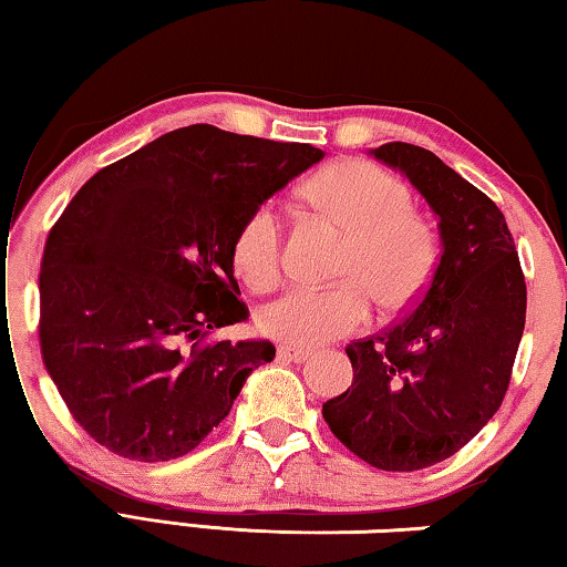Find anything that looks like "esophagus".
I'll use <instances>...</instances> for the list:
<instances>
[{"instance_id":"obj_1","label":"esophagus","mask_w":567,"mask_h":567,"mask_svg":"<svg viewBox=\"0 0 567 567\" xmlns=\"http://www.w3.org/2000/svg\"><path fill=\"white\" fill-rule=\"evenodd\" d=\"M277 354H280L282 360H290V362H305L312 358L310 350H297V348H287V344H282L280 350H277Z\"/></svg>"}]
</instances>
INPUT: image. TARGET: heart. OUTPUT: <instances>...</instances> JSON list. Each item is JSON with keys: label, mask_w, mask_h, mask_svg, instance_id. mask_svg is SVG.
Segmentation results:
<instances>
[{"label": "heart", "mask_w": 567, "mask_h": 567, "mask_svg": "<svg viewBox=\"0 0 567 567\" xmlns=\"http://www.w3.org/2000/svg\"><path fill=\"white\" fill-rule=\"evenodd\" d=\"M307 197L350 235L340 267L342 285L328 290L292 287L260 312V330L287 348L312 350L360 330L370 318V297L380 310L398 312L425 290L435 267L430 229L412 217L408 187L362 159L320 172ZM237 270L267 290L282 272V219L265 203L239 225L233 245Z\"/></svg>", "instance_id": "1"}]
</instances>
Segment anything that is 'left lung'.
<instances>
[{"label":"left lung","instance_id":"8db88e82","mask_svg":"<svg viewBox=\"0 0 567 567\" xmlns=\"http://www.w3.org/2000/svg\"><path fill=\"white\" fill-rule=\"evenodd\" d=\"M370 155L425 197L440 262L408 318L348 344L352 385L322 417L364 463L410 473L455 455L501 408L525 328V277L503 213L453 167L408 142Z\"/></svg>","mask_w":567,"mask_h":567}]
</instances>
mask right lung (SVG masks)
Listing matches in <instances>:
<instances>
[{
  "label": "right lung",
  "mask_w": 567,
  "mask_h": 567,
  "mask_svg": "<svg viewBox=\"0 0 567 567\" xmlns=\"http://www.w3.org/2000/svg\"><path fill=\"white\" fill-rule=\"evenodd\" d=\"M324 152L189 124L100 169L56 219L40 272L42 360L72 417L142 463L195 450L227 417L267 340L207 334L249 318L243 219Z\"/></svg>",
  "instance_id": "obj_1"
}]
</instances>
